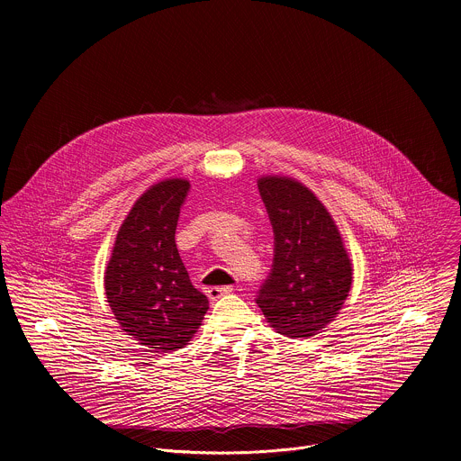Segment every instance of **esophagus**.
I'll return each instance as SVG.
<instances>
[{
    "instance_id": "obj_1",
    "label": "esophagus",
    "mask_w": 461,
    "mask_h": 461,
    "mask_svg": "<svg viewBox=\"0 0 461 461\" xmlns=\"http://www.w3.org/2000/svg\"><path fill=\"white\" fill-rule=\"evenodd\" d=\"M231 292H233V286H212V288L206 290L210 301H217V299H221L222 295H228V294H231Z\"/></svg>"
}]
</instances>
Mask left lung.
Wrapping results in <instances>:
<instances>
[{
    "mask_svg": "<svg viewBox=\"0 0 461 461\" xmlns=\"http://www.w3.org/2000/svg\"><path fill=\"white\" fill-rule=\"evenodd\" d=\"M257 185L276 235L274 268L257 304L279 334L312 338L343 308L352 260L336 221L303 182L262 175Z\"/></svg>",
    "mask_w": 461,
    "mask_h": 461,
    "instance_id": "obj_1",
    "label": "left lung"
}]
</instances>
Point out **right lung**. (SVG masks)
<instances>
[{"mask_svg": "<svg viewBox=\"0 0 461 461\" xmlns=\"http://www.w3.org/2000/svg\"><path fill=\"white\" fill-rule=\"evenodd\" d=\"M187 189L185 178H166L139 196L116 233L104 277L122 330L160 354L184 348L210 308L175 244Z\"/></svg>", "mask_w": 461, "mask_h": 461, "instance_id": "obj_1", "label": "right lung"}]
</instances>
